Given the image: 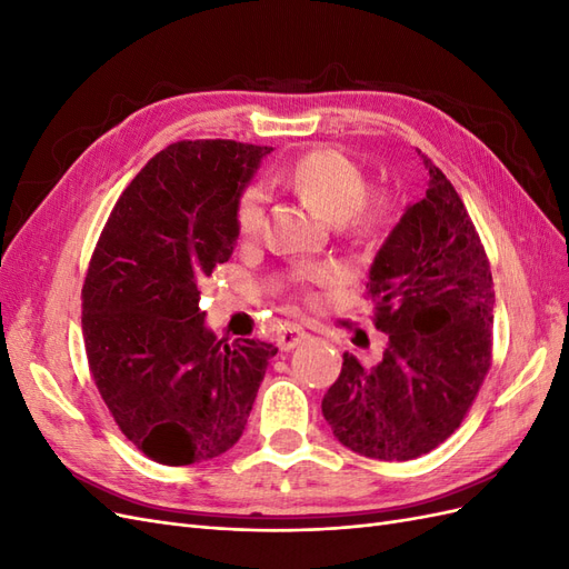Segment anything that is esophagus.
Segmentation results:
<instances>
[{"label":"esophagus","instance_id":"1","mask_svg":"<svg viewBox=\"0 0 569 569\" xmlns=\"http://www.w3.org/2000/svg\"><path fill=\"white\" fill-rule=\"evenodd\" d=\"M303 339H308V332L303 330V327L291 325V327H284V330L278 335V347L282 351H291V349H297Z\"/></svg>","mask_w":569,"mask_h":569}]
</instances>
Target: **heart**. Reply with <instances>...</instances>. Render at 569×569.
<instances>
[{"mask_svg":"<svg viewBox=\"0 0 569 569\" xmlns=\"http://www.w3.org/2000/svg\"><path fill=\"white\" fill-rule=\"evenodd\" d=\"M287 182L308 203L316 216L339 228L356 242H380L393 220L391 199L385 194L366 197V178L360 168L335 149L306 153L289 168ZM268 194L263 187H249L237 201V232L251 242L266 228ZM332 268H313L303 278L313 282H332Z\"/></svg>","mask_w":569,"mask_h":569,"instance_id":"heart-1","label":"heart"}]
</instances>
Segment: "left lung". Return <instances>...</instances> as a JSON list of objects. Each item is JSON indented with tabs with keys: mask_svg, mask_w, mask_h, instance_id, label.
<instances>
[{
	"mask_svg": "<svg viewBox=\"0 0 569 569\" xmlns=\"http://www.w3.org/2000/svg\"><path fill=\"white\" fill-rule=\"evenodd\" d=\"M427 192L408 203L370 266L375 366L343 353L322 416L347 449L375 460H412L460 427L491 366L493 282L462 199L418 151Z\"/></svg>",
	"mask_w": 569,
	"mask_h": 569,
	"instance_id": "obj_1",
	"label": "left lung"
}]
</instances>
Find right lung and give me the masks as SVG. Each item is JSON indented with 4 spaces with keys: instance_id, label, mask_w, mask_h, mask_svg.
Listing matches in <instances>:
<instances>
[{
    "instance_id": "obj_1",
    "label": "right lung",
    "mask_w": 569,
    "mask_h": 569,
    "mask_svg": "<svg viewBox=\"0 0 569 569\" xmlns=\"http://www.w3.org/2000/svg\"><path fill=\"white\" fill-rule=\"evenodd\" d=\"M270 147L178 142L116 201L82 287L90 372L116 425L163 465L226 453L244 432L272 343L206 327L199 282L237 244V201Z\"/></svg>"
}]
</instances>
